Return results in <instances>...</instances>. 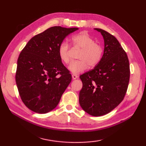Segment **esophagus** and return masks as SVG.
I'll list each match as a JSON object with an SVG mask.
<instances>
[{
	"mask_svg": "<svg viewBox=\"0 0 146 146\" xmlns=\"http://www.w3.org/2000/svg\"><path fill=\"white\" fill-rule=\"evenodd\" d=\"M78 76L77 75H75V74H73L72 75V78H73V79H74V80H75V79L78 78Z\"/></svg>",
	"mask_w": 146,
	"mask_h": 146,
	"instance_id": "obj_1",
	"label": "esophagus"
}]
</instances>
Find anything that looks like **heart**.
Instances as JSON below:
<instances>
[{"mask_svg": "<svg viewBox=\"0 0 146 146\" xmlns=\"http://www.w3.org/2000/svg\"><path fill=\"white\" fill-rule=\"evenodd\" d=\"M72 44L81 49L78 55L79 60L73 61L69 66L71 73L77 74L87 70L88 66L93 68L98 64L102 58L103 48L100 44L95 42V39L86 32H81L71 38ZM58 56L66 64L70 63V47L67 42L61 43L58 47Z\"/></svg>", "mask_w": 146, "mask_h": 146, "instance_id": "obj_1", "label": "heart"}]
</instances>
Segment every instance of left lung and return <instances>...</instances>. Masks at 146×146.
Here are the masks:
<instances>
[{
    "mask_svg": "<svg viewBox=\"0 0 146 146\" xmlns=\"http://www.w3.org/2000/svg\"><path fill=\"white\" fill-rule=\"evenodd\" d=\"M104 40L102 58L95 68L80 76L82 88L79 103L84 111L95 117L104 115L120 104L129 82V62L125 51L111 34L102 29Z\"/></svg>",
    "mask_w": 146,
    "mask_h": 146,
    "instance_id": "8db88e82",
    "label": "left lung"
}]
</instances>
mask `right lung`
<instances>
[{
	"instance_id": "right-lung-1",
	"label": "right lung",
	"mask_w": 146,
	"mask_h": 146,
	"mask_svg": "<svg viewBox=\"0 0 146 146\" xmlns=\"http://www.w3.org/2000/svg\"><path fill=\"white\" fill-rule=\"evenodd\" d=\"M77 28L54 26L32 37L17 60L15 75L19 95L27 108L37 113L55 109L71 81L58 56L64 39Z\"/></svg>"
}]
</instances>
